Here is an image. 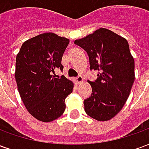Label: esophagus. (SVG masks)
<instances>
[{
    "mask_svg": "<svg viewBox=\"0 0 149 149\" xmlns=\"http://www.w3.org/2000/svg\"><path fill=\"white\" fill-rule=\"evenodd\" d=\"M76 81H77V84H81V83H82L84 81V78L82 77L81 76H79V77L76 78Z\"/></svg>",
    "mask_w": 149,
    "mask_h": 149,
    "instance_id": "34e87169",
    "label": "esophagus"
}]
</instances>
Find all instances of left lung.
Here are the masks:
<instances>
[{
  "label": "left lung",
  "mask_w": 149,
  "mask_h": 149,
  "mask_svg": "<svg viewBox=\"0 0 149 149\" xmlns=\"http://www.w3.org/2000/svg\"><path fill=\"white\" fill-rule=\"evenodd\" d=\"M75 45L87 52L90 69L98 72L97 79L89 81L93 93L84 100V111L92 118L106 121L125 105L135 80V63L127 40L100 28Z\"/></svg>",
  "instance_id": "left-lung-1"
}]
</instances>
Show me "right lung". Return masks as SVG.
<instances>
[{"label": "right lung", "instance_id": "obj_1", "mask_svg": "<svg viewBox=\"0 0 149 149\" xmlns=\"http://www.w3.org/2000/svg\"><path fill=\"white\" fill-rule=\"evenodd\" d=\"M69 40L45 33L24 41L16 58L15 78L18 92L28 112L42 122H51L65 110V98L72 92L73 82L62 76V56Z\"/></svg>", "mask_w": 149, "mask_h": 149}]
</instances>
